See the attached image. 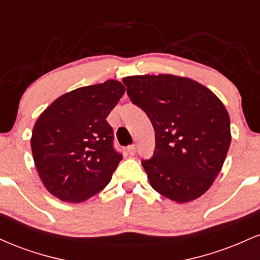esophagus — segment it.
<instances>
[{
    "label": "esophagus",
    "instance_id": "obj_1",
    "mask_svg": "<svg viewBox=\"0 0 260 260\" xmlns=\"http://www.w3.org/2000/svg\"><path fill=\"white\" fill-rule=\"evenodd\" d=\"M126 150H127V153L129 154V155H134V154H136V147H134V145H128Z\"/></svg>",
    "mask_w": 260,
    "mask_h": 260
}]
</instances>
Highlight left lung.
<instances>
[{
    "label": "left lung",
    "instance_id": "left-lung-1",
    "mask_svg": "<svg viewBox=\"0 0 260 260\" xmlns=\"http://www.w3.org/2000/svg\"><path fill=\"white\" fill-rule=\"evenodd\" d=\"M123 83L155 131L153 156L142 160L151 187L177 203L199 198L219 175L231 143L223 104L198 82L172 74L126 77Z\"/></svg>",
    "mask_w": 260,
    "mask_h": 260
}]
</instances>
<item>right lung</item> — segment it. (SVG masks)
<instances>
[{"label":"right lung","mask_w":260,"mask_h":260,"mask_svg":"<svg viewBox=\"0 0 260 260\" xmlns=\"http://www.w3.org/2000/svg\"><path fill=\"white\" fill-rule=\"evenodd\" d=\"M124 86L117 80L78 88L56 99L32 128L31 151L46 189L80 203L103 190L122 160L106 117Z\"/></svg>","instance_id":"add662e5"}]
</instances>
